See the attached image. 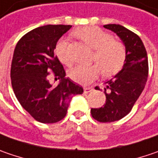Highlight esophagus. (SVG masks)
I'll return each mask as SVG.
<instances>
[{
    "mask_svg": "<svg viewBox=\"0 0 158 158\" xmlns=\"http://www.w3.org/2000/svg\"><path fill=\"white\" fill-rule=\"evenodd\" d=\"M94 89H93V87H84V93H89V92H91V91H93Z\"/></svg>",
    "mask_w": 158,
    "mask_h": 158,
    "instance_id": "34e87169",
    "label": "esophagus"
}]
</instances>
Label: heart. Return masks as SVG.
<instances>
[{
    "label": "heart",
    "mask_w": 158,
    "mask_h": 158,
    "mask_svg": "<svg viewBox=\"0 0 158 158\" xmlns=\"http://www.w3.org/2000/svg\"><path fill=\"white\" fill-rule=\"evenodd\" d=\"M73 35L80 39L94 50L92 60L96 64L76 65L69 71V77L75 82L87 85L99 77L102 72L104 77H111L123 69L127 61L126 47L112 36L96 26H85L73 31ZM56 54L66 65L72 64L65 40H60L56 45Z\"/></svg>",
    "instance_id": "heart-1"
}]
</instances>
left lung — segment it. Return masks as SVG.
<instances>
[{"mask_svg":"<svg viewBox=\"0 0 158 158\" xmlns=\"http://www.w3.org/2000/svg\"><path fill=\"white\" fill-rule=\"evenodd\" d=\"M103 27L114 31L127 50V61L123 69L114 79L106 82V102L101 108L91 109L94 119L107 123L121 119L131 111L146 85L148 63L146 48L137 34L120 24H105ZM97 89L100 90L98 87Z\"/></svg>","mask_w":158,"mask_h":158,"instance_id":"8db88e82","label":"left lung"}]
</instances>
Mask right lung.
<instances>
[{
  "instance_id": "obj_1",
  "label": "right lung",
  "mask_w": 158,
  "mask_h": 158,
  "mask_svg": "<svg viewBox=\"0 0 158 158\" xmlns=\"http://www.w3.org/2000/svg\"><path fill=\"white\" fill-rule=\"evenodd\" d=\"M72 25L48 24L24 34L14 50L10 70L11 85L17 101L35 120L56 123L66 116L73 95L83 93L82 86L65 78V71L56 56L58 40ZM50 70L57 86L48 80Z\"/></svg>"
}]
</instances>
